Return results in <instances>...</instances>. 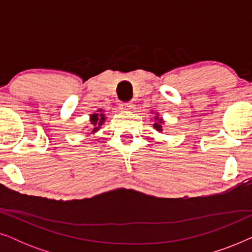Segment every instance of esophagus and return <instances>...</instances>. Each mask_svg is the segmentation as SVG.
<instances>
[{"instance_id": "34e87169", "label": "esophagus", "mask_w": 252, "mask_h": 252, "mask_svg": "<svg viewBox=\"0 0 252 252\" xmlns=\"http://www.w3.org/2000/svg\"><path fill=\"white\" fill-rule=\"evenodd\" d=\"M133 108H134L133 102H125L120 104V109H124V110H132Z\"/></svg>"}]
</instances>
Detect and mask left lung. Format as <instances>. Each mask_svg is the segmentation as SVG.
Masks as SVG:
<instances>
[{"mask_svg":"<svg viewBox=\"0 0 252 252\" xmlns=\"http://www.w3.org/2000/svg\"><path fill=\"white\" fill-rule=\"evenodd\" d=\"M160 123H161V119H159V123H155L154 124V127L156 128L158 132H160L161 130V126H160Z\"/></svg>","mask_w":252,"mask_h":252,"instance_id":"1","label":"left lung"}]
</instances>
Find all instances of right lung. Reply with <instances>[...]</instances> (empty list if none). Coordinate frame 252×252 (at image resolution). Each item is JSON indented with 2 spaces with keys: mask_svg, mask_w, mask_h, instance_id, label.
Wrapping results in <instances>:
<instances>
[{
  "mask_svg": "<svg viewBox=\"0 0 252 252\" xmlns=\"http://www.w3.org/2000/svg\"><path fill=\"white\" fill-rule=\"evenodd\" d=\"M104 116H103V113H94V115H92L91 116V122H92V124L93 125L95 126V128L93 129V132H95V130H97L99 127L98 126H101L103 123H104Z\"/></svg>",
  "mask_w": 252,
  "mask_h": 252,
  "instance_id": "right-lung-1",
  "label": "right lung"
}]
</instances>
